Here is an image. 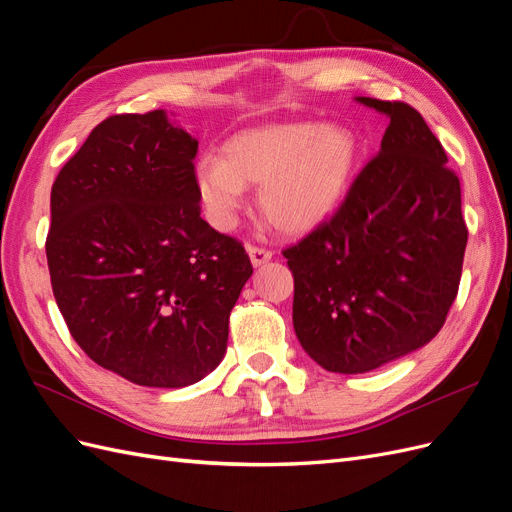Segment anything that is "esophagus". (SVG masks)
<instances>
[{
  "instance_id": "obj_1",
  "label": "esophagus",
  "mask_w": 512,
  "mask_h": 512,
  "mask_svg": "<svg viewBox=\"0 0 512 512\" xmlns=\"http://www.w3.org/2000/svg\"><path fill=\"white\" fill-rule=\"evenodd\" d=\"M247 254H250V260L254 267H260L265 265V262L271 260L273 252L267 250V247H260V245H254V243H247Z\"/></svg>"
}]
</instances>
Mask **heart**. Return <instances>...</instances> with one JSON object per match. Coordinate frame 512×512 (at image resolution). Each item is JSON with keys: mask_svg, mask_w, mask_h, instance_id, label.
Instances as JSON below:
<instances>
[{"mask_svg": "<svg viewBox=\"0 0 512 512\" xmlns=\"http://www.w3.org/2000/svg\"><path fill=\"white\" fill-rule=\"evenodd\" d=\"M359 143L348 128L318 121L273 123L228 138L224 156H207L196 190L213 226H235L245 185H260L258 205L284 232L320 224L344 198Z\"/></svg>", "mask_w": 512, "mask_h": 512, "instance_id": "obj_1", "label": "heart"}]
</instances>
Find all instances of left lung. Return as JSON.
Returning a JSON list of instances; mask_svg holds the SVG:
<instances>
[{
    "instance_id": "8db88e82",
    "label": "left lung",
    "mask_w": 512,
    "mask_h": 512,
    "mask_svg": "<svg viewBox=\"0 0 512 512\" xmlns=\"http://www.w3.org/2000/svg\"><path fill=\"white\" fill-rule=\"evenodd\" d=\"M391 117L331 218L282 250L292 322L327 371L363 374L431 342L457 299L468 226L461 185L423 115L359 98Z\"/></svg>"
}]
</instances>
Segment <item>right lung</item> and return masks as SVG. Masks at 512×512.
<instances>
[{"instance_id":"right-lung-1","label":"right lung","mask_w":512,"mask_h":512,"mask_svg":"<svg viewBox=\"0 0 512 512\" xmlns=\"http://www.w3.org/2000/svg\"><path fill=\"white\" fill-rule=\"evenodd\" d=\"M196 151L164 111L111 115L51 190L46 260L59 312L91 361L141 386L211 374L254 273L243 243L200 218Z\"/></svg>"}]
</instances>
